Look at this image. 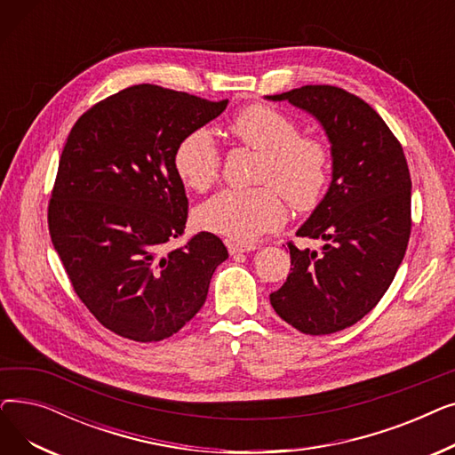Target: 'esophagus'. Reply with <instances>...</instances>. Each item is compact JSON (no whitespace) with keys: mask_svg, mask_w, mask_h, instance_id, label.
<instances>
[{"mask_svg":"<svg viewBox=\"0 0 455 455\" xmlns=\"http://www.w3.org/2000/svg\"><path fill=\"white\" fill-rule=\"evenodd\" d=\"M227 249H228V252L234 256V254H242V252H251V251H254L256 247H254V245H247V243L227 242Z\"/></svg>","mask_w":455,"mask_h":455,"instance_id":"34e87169","label":"esophagus"}]
</instances>
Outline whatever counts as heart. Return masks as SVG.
Wrapping results in <instances>:
<instances>
[{"mask_svg":"<svg viewBox=\"0 0 455 455\" xmlns=\"http://www.w3.org/2000/svg\"><path fill=\"white\" fill-rule=\"evenodd\" d=\"M230 131L247 148L261 153L256 180L271 186L220 191L196 210L199 228L235 243H252L285 221L281 193L297 210L319 204L330 173L323 141L297 136L293 119L267 105L243 108L230 122ZM220 164V149L208 129L189 131L175 146L173 170L189 189H208L218 179Z\"/></svg>","mask_w":455,"mask_h":455,"instance_id":"b5f03b06","label":"heart"}]
</instances>
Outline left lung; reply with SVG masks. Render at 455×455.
<instances>
[{"instance_id":"obj_1","label":"left lung","mask_w":455,"mask_h":455,"mask_svg":"<svg viewBox=\"0 0 455 455\" xmlns=\"http://www.w3.org/2000/svg\"><path fill=\"white\" fill-rule=\"evenodd\" d=\"M317 119L331 158V180L297 235L323 240L321 252L290 243L291 273L269 295L293 328L326 336L363 319L384 297L411 230V179L402 146L363 100L328 84L276 95Z\"/></svg>"}]
</instances>
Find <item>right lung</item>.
Here are the masks:
<instances>
[{
	"label": "right lung",
	"instance_id": "obj_1",
	"mask_svg": "<svg viewBox=\"0 0 455 455\" xmlns=\"http://www.w3.org/2000/svg\"><path fill=\"white\" fill-rule=\"evenodd\" d=\"M227 105L136 84L93 105L68 136L47 215L52 242L79 299L117 336H173L203 307L228 258L210 232L162 252L188 220L175 146Z\"/></svg>",
	"mask_w": 455,
	"mask_h": 455
}]
</instances>
